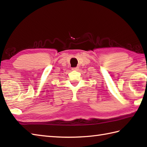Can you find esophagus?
Returning <instances> with one entry per match:
<instances>
[{
    "mask_svg": "<svg viewBox=\"0 0 147 147\" xmlns=\"http://www.w3.org/2000/svg\"><path fill=\"white\" fill-rule=\"evenodd\" d=\"M72 70H73V71H77V70H78V67H73V68H72Z\"/></svg>",
    "mask_w": 147,
    "mask_h": 147,
    "instance_id": "esophagus-1",
    "label": "esophagus"
}]
</instances>
